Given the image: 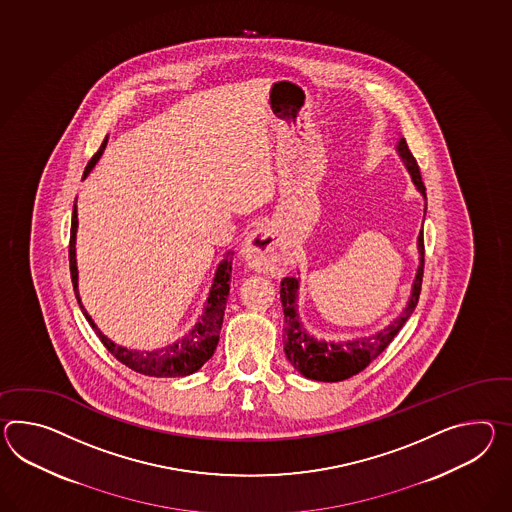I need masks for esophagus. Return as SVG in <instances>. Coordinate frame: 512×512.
<instances>
[{"instance_id":"esophagus-1","label":"esophagus","mask_w":512,"mask_h":512,"mask_svg":"<svg viewBox=\"0 0 512 512\" xmlns=\"http://www.w3.org/2000/svg\"><path fill=\"white\" fill-rule=\"evenodd\" d=\"M240 255L250 268L262 274L275 272L285 261L283 246L270 227H259L251 231L242 244Z\"/></svg>"}]
</instances>
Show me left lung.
<instances>
[{"mask_svg": "<svg viewBox=\"0 0 512 512\" xmlns=\"http://www.w3.org/2000/svg\"><path fill=\"white\" fill-rule=\"evenodd\" d=\"M396 151L405 164L407 172L411 174L412 183L416 190L425 196L424 181L420 175V168L416 159L412 157L411 151L407 148L405 138H399L396 144ZM427 211V203L424 207ZM418 268L412 279L411 296L403 311L381 331L368 337L351 338V340H340V342H327L309 335V331L301 324L300 312H298V296H300V279L298 277H285L281 281V303L285 312V355L288 362L298 370L303 377L324 381V383H337L344 381L351 375L362 372L375 357L385 351L392 338L396 337L399 329L411 318L412 311L416 309V303L420 298L422 290V277H424V233L418 235Z\"/></svg>", "mask_w": 512, "mask_h": 512, "instance_id": "obj_1", "label": "left lung"}]
</instances>
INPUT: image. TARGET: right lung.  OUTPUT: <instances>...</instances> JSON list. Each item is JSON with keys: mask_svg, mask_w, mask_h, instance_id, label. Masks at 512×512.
I'll list each match as a JSON object with an SVG mask.
<instances>
[{"mask_svg": "<svg viewBox=\"0 0 512 512\" xmlns=\"http://www.w3.org/2000/svg\"><path fill=\"white\" fill-rule=\"evenodd\" d=\"M109 137L101 142L100 150L90 159V163L85 168L83 179H87L92 168L100 161L103 151L107 148ZM77 205L74 203V212H72V229H70V274H72V283H74L75 298L81 307V312L85 314L88 324L96 331L100 337L103 346L113 353L118 361L125 364L127 368L135 370L138 374L150 375V377H185V375L198 372L205 362L209 361L218 346L220 340V329L224 322L225 303L229 298V283H231V261H233V251H227L224 259L218 264L214 279H212L209 298L203 307L198 324L188 331L187 335L172 344L159 349H131L124 348L120 344L113 342L111 338L105 337L100 331V327L94 324L92 316L88 314L81 296H79V272H77V259H75V238H77Z\"/></svg>", "mask_w": 512, "mask_h": 512, "instance_id": "obj_1", "label": "right lung"}]
</instances>
